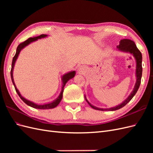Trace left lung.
I'll use <instances>...</instances> for the list:
<instances>
[{
	"label": "left lung",
	"mask_w": 153,
	"mask_h": 153,
	"mask_svg": "<svg viewBox=\"0 0 153 153\" xmlns=\"http://www.w3.org/2000/svg\"><path fill=\"white\" fill-rule=\"evenodd\" d=\"M117 48L121 51L129 52V53L133 54V56L135 57V58L136 59V62H137V68H136L137 82H136L135 87H134L133 91H132L131 94L128 96V98L126 100H125L123 103H122L121 105L115 106V107H113V108L103 109V108H100L98 107H96V106L92 105L89 102V101L87 100V99H85V100L87 101V103H89V105L91 106L92 108H94L95 110H101V111H104V110L114 111V110H116L123 108V106H124L129 102V101H130V100L133 98V97L135 96V94L137 93L138 88H139V87H140L142 75V55L141 52H140V50L137 48L135 43H134L133 41H131L130 39H121V41H120L119 45L117 46Z\"/></svg>",
	"instance_id": "1"
}]
</instances>
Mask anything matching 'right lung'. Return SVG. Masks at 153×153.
<instances>
[{"instance_id":"right-lung-1","label":"right lung","mask_w":153,"mask_h":153,"mask_svg":"<svg viewBox=\"0 0 153 153\" xmlns=\"http://www.w3.org/2000/svg\"><path fill=\"white\" fill-rule=\"evenodd\" d=\"M47 35L46 34H41L39 36H37V37H34V38H29L28 39H27L26 41H24V42H22L21 43L19 44V45L18 46V47L16 48V52L15 56L13 58V61H12V67H11V80L13 82V84L15 86V90L17 92V94H18V96H20V98L22 100V101H24L25 103H26L27 105H29L32 108H38V109H50V108H53L55 107H56V106L59 104V103L61 102V101L62 98V93H63V91H64V87L65 86L66 82L69 80H70L71 78H73L75 76V71H71L69 72L66 75H63L62 78V91L61 92V94H60L58 98L55 100V101H53V102L52 103H47V104H45V105H37L33 102H31V101H29L26 100L25 98H24V97H22V95L20 94V92L18 91V90L17 89V88L15 84V82H14L13 80V68L14 66H15V63L16 62V60L18 58V55H19L20 51L22 48H24L25 47H26L27 45H28L29 44H30L31 42H33L34 41H36L38 39H41V38H45V37H47Z\"/></svg>"}]
</instances>
